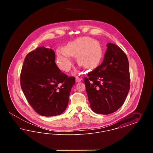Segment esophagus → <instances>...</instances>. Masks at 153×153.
<instances>
[{"instance_id":"1","label":"esophagus","mask_w":153,"mask_h":153,"mask_svg":"<svg viewBox=\"0 0 153 153\" xmlns=\"http://www.w3.org/2000/svg\"><path fill=\"white\" fill-rule=\"evenodd\" d=\"M81 79H80V77H76V82H79L81 81Z\"/></svg>"}]
</instances>
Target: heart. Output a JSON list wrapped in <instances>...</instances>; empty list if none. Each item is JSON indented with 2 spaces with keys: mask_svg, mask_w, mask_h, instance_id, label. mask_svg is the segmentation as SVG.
<instances>
[{
  "mask_svg": "<svg viewBox=\"0 0 153 153\" xmlns=\"http://www.w3.org/2000/svg\"><path fill=\"white\" fill-rule=\"evenodd\" d=\"M102 48L100 42L88 36L80 37L67 44L64 48L56 51L58 67L68 72L73 64V56H76L78 64L88 69L98 65L102 57Z\"/></svg>",
  "mask_w": 153,
  "mask_h": 153,
  "instance_id": "1",
  "label": "heart"
}]
</instances>
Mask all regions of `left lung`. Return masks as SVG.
<instances>
[{
  "label": "left lung",
  "mask_w": 153,
  "mask_h": 153,
  "mask_svg": "<svg viewBox=\"0 0 153 153\" xmlns=\"http://www.w3.org/2000/svg\"><path fill=\"white\" fill-rule=\"evenodd\" d=\"M100 65L84 78L88 99L96 114L108 115L123 104L130 89L129 63L126 54L108 43Z\"/></svg>",
  "instance_id": "left-lung-1"
}]
</instances>
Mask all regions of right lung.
<instances>
[{"instance_id": "obj_1", "label": "right lung", "mask_w": 153, "mask_h": 153, "mask_svg": "<svg viewBox=\"0 0 153 153\" xmlns=\"http://www.w3.org/2000/svg\"><path fill=\"white\" fill-rule=\"evenodd\" d=\"M51 49L39 47L26 56L21 73V86L30 105L40 115L62 114L68 106L74 77L62 73Z\"/></svg>"}]
</instances>
